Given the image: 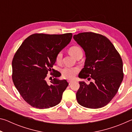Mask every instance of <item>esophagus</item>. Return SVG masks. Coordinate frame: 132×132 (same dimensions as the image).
I'll use <instances>...</instances> for the list:
<instances>
[{
    "label": "esophagus",
    "instance_id": "obj_1",
    "mask_svg": "<svg viewBox=\"0 0 132 132\" xmlns=\"http://www.w3.org/2000/svg\"><path fill=\"white\" fill-rule=\"evenodd\" d=\"M68 82H69V84H70L71 83V82H73L72 80H68Z\"/></svg>",
    "mask_w": 132,
    "mask_h": 132
}]
</instances>
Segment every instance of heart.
I'll use <instances>...</instances> for the list:
<instances>
[{
    "instance_id": "b5f03b06",
    "label": "heart",
    "mask_w": 132,
    "mask_h": 132,
    "mask_svg": "<svg viewBox=\"0 0 132 132\" xmlns=\"http://www.w3.org/2000/svg\"><path fill=\"white\" fill-rule=\"evenodd\" d=\"M69 52L73 57L76 58L79 55H82V51L81 48L79 46L74 45L71 46L69 49ZM62 53L61 52H58L55 57V61L57 63H60L62 62ZM79 71V69L77 68H69V67H65L62 69L61 73L63 77L66 79H73L75 76Z\"/></svg>"
}]
</instances>
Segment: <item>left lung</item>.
<instances>
[{
	"instance_id": "left-lung-1",
	"label": "left lung",
	"mask_w": 132,
	"mask_h": 132,
	"mask_svg": "<svg viewBox=\"0 0 132 132\" xmlns=\"http://www.w3.org/2000/svg\"><path fill=\"white\" fill-rule=\"evenodd\" d=\"M73 38L83 49L86 56L79 77L94 80L89 84L79 82L77 101L86 108H102L115 97L123 79L122 58L112 43L101 34L81 32Z\"/></svg>"
}]
</instances>
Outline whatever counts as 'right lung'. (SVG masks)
Listing matches in <instances>:
<instances>
[{"label":"right lung","instance_id":"add662e5","mask_svg":"<svg viewBox=\"0 0 132 132\" xmlns=\"http://www.w3.org/2000/svg\"><path fill=\"white\" fill-rule=\"evenodd\" d=\"M71 33L46 34L36 33L24 40L12 61V80L20 94L34 108H50L61 102L69 83L60 80L59 71L51 73L58 52L70 42ZM55 78L51 84L46 81L47 74ZM51 78V77H50Z\"/></svg>","mask_w":132,"mask_h":132}]
</instances>
